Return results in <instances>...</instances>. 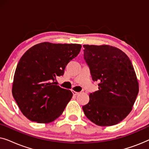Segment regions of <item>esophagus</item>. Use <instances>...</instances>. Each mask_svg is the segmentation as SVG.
<instances>
[{
	"label": "esophagus",
	"mask_w": 149,
	"mask_h": 149,
	"mask_svg": "<svg viewBox=\"0 0 149 149\" xmlns=\"http://www.w3.org/2000/svg\"><path fill=\"white\" fill-rule=\"evenodd\" d=\"M72 93H73V95H77L79 94V92H77V91H74V90H72Z\"/></svg>",
	"instance_id": "34e87169"
}]
</instances>
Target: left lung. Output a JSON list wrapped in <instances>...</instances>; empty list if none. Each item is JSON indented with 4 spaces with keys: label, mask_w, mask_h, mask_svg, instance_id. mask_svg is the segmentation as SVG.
I'll use <instances>...</instances> for the list:
<instances>
[{
    "label": "left lung",
    "mask_w": 149,
    "mask_h": 149,
    "mask_svg": "<svg viewBox=\"0 0 149 149\" xmlns=\"http://www.w3.org/2000/svg\"><path fill=\"white\" fill-rule=\"evenodd\" d=\"M84 58L98 90L89 94L82 109L91 122L99 126L119 123L129 115L135 102L139 84L130 58L109 45H84Z\"/></svg>",
    "instance_id": "1"
}]
</instances>
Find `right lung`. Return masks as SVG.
I'll return each mask as SVG.
<instances>
[{"label":"right lung","instance_id":"obj_1","mask_svg":"<svg viewBox=\"0 0 149 149\" xmlns=\"http://www.w3.org/2000/svg\"><path fill=\"white\" fill-rule=\"evenodd\" d=\"M80 44L43 42L26 51L18 62L12 94L22 114L32 121L49 123L62 115L72 97L54 81L78 56Z\"/></svg>","mask_w":149,"mask_h":149}]
</instances>
